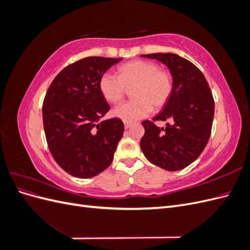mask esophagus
Masks as SVG:
<instances>
[{"label": "esophagus", "instance_id": "obj_1", "mask_svg": "<svg viewBox=\"0 0 250 250\" xmlns=\"http://www.w3.org/2000/svg\"><path fill=\"white\" fill-rule=\"evenodd\" d=\"M124 126H125V129H128V128H129V127L131 126V123H129V122H124Z\"/></svg>", "mask_w": 250, "mask_h": 250}]
</instances>
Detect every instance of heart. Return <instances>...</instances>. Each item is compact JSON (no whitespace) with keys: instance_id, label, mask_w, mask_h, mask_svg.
I'll list each match as a JSON object with an SVG mask.
<instances>
[{"instance_id":"1","label":"heart","mask_w":250,"mask_h":250,"mask_svg":"<svg viewBox=\"0 0 250 250\" xmlns=\"http://www.w3.org/2000/svg\"><path fill=\"white\" fill-rule=\"evenodd\" d=\"M129 88L133 99L118 105L112 115L131 123L149 116L153 107L161 109L167 104L173 89L172 75L153 62L133 60L119 67L118 76L105 73L99 80L100 92L110 103L120 102Z\"/></svg>"}]
</instances>
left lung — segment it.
I'll return each mask as SVG.
<instances>
[{
	"label": "left lung",
	"mask_w": 250,
	"mask_h": 250,
	"mask_svg": "<svg viewBox=\"0 0 250 250\" xmlns=\"http://www.w3.org/2000/svg\"><path fill=\"white\" fill-rule=\"evenodd\" d=\"M167 65L173 89L163 111L152 121H143L145 134L141 149L147 160L167 171L185 169L206 148L213 125L215 102L208 83L197 66L173 53L141 55ZM154 120H170L157 127Z\"/></svg>",
	"instance_id": "left-lung-1"
}]
</instances>
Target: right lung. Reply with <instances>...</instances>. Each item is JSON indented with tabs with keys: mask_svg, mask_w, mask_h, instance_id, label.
<instances>
[{
	"mask_svg": "<svg viewBox=\"0 0 250 250\" xmlns=\"http://www.w3.org/2000/svg\"><path fill=\"white\" fill-rule=\"evenodd\" d=\"M121 60L82 58L65 66L47 90L42 121L48 147L55 162L74 177L90 178L107 169L123 137L120 119L99 123L110 109L99 80Z\"/></svg>",
	"mask_w": 250,
	"mask_h": 250,
	"instance_id": "1",
	"label": "right lung"
}]
</instances>
